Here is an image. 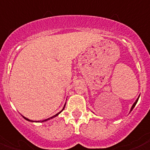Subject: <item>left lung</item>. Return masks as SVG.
<instances>
[{
  "label": "left lung",
  "mask_w": 150,
  "mask_h": 150,
  "mask_svg": "<svg viewBox=\"0 0 150 150\" xmlns=\"http://www.w3.org/2000/svg\"><path fill=\"white\" fill-rule=\"evenodd\" d=\"M139 97H138V98H137V100L135 101V102H134V104H133L132 107H131V108H130V112H131V111H132V110H133V108H134V107H135V105H136V104H137V101H138V99H139Z\"/></svg>",
  "instance_id": "8db88e82"
}]
</instances>
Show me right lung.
I'll return each instance as SVG.
<instances>
[{
  "instance_id": "add662e5",
  "label": "right lung",
  "mask_w": 150,
  "mask_h": 150,
  "mask_svg": "<svg viewBox=\"0 0 150 150\" xmlns=\"http://www.w3.org/2000/svg\"><path fill=\"white\" fill-rule=\"evenodd\" d=\"M66 105V104H65ZM65 105H64V108H63V109L61 110V112H58V113L57 114H56L55 115H54V116H52V117H49V118H47V119H45V120H43V121H32V120H29V119H28L27 117H24V116H23V118L24 119H25V120H26V121H30V122H39V121H41V122H45V121H48V120H50V119H52V118H54V117H55L56 116H57V115H59L60 113H61V112H62L63 110L64 109V107H65Z\"/></svg>"
}]
</instances>
